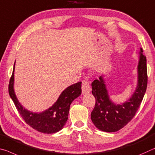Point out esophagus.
<instances>
[{
	"instance_id": "obj_1",
	"label": "esophagus",
	"mask_w": 155,
	"mask_h": 155,
	"mask_svg": "<svg viewBox=\"0 0 155 155\" xmlns=\"http://www.w3.org/2000/svg\"><path fill=\"white\" fill-rule=\"evenodd\" d=\"M91 87H90V83L89 81L85 79L82 81V92L83 94H87L91 91Z\"/></svg>"
}]
</instances>
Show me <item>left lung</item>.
<instances>
[{"mask_svg":"<svg viewBox=\"0 0 155 155\" xmlns=\"http://www.w3.org/2000/svg\"><path fill=\"white\" fill-rule=\"evenodd\" d=\"M140 51L137 89L132 97L124 103L116 104L111 101L102 76L99 80H95L91 83L92 94L96 98V104L91 118L97 129L106 132H117L131 121L137 113L147 84L146 57L143 54L142 48Z\"/></svg>","mask_w":155,"mask_h":155,"instance_id":"obj_1","label":"left lung"}]
</instances>
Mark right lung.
Segmentation results:
<instances>
[{"instance_id": "add662e5", "label": "right lung", "mask_w": 155, "mask_h": 155, "mask_svg": "<svg viewBox=\"0 0 155 155\" xmlns=\"http://www.w3.org/2000/svg\"><path fill=\"white\" fill-rule=\"evenodd\" d=\"M13 72L9 80V94L12 100L16 109L25 122L33 129L44 134H53L62 129L68 120L70 105L74 100L80 96L82 93V82L75 83L63 91L57 102L51 107L41 113H34L25 109L20 104L14 91Z\"/></svg>"}]
</instances>
